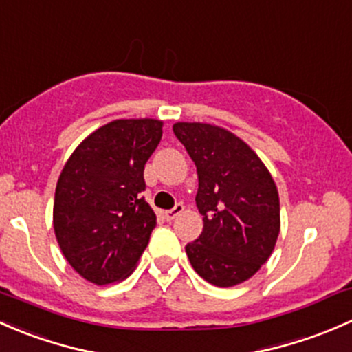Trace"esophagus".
<instances>
[{
  "mask_svg": "<svg viewBox=\"0 0 352 352\" xmlns=\"http://www.w3.org/2000/svg\"><path fill=\"white\" fill-rule=\"evenodd\" d=\"M183 210H184V206L181 205V203H177V205L175 206V208H171V210H168V212H164L166 219H168V220L176 219V217L179 215V213H183Z\"/></svg>",
  "mask_w": 352,
  "mask_h": 352,
  "instance_id": "esophagus-1",
  "label": "esophagus"
}]
</instances>
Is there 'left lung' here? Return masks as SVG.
I'll use <instances>...</instances> for the list:
<instances>
[{
	"mask_svg": "<svg viewBox=\"0 0 352 352\" xmlns=\"http://www.w3.org/2000/svg\"><path fill=\"white\" fill-rule=\"evenodd\" d=\"M198 173L203 232L186 245L208 283L229 288L254 276L280 234V197L264 162L242 139L210 123L173 125Z\"/></svg>",
	"mask_w": 352,
	"mask_h": 352,
	"instance_id": "obj_1",
	"label": "left lung"
}]
</instances>
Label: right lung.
<instances>
[{"instance_id": "obj_1", "label": "right lung", "mask_w": 352, "mask_h": 352, "mask_svg": "<svg viewBox=\"0 0 352 352\" xmlns=\"http://www.w3.org/2000/svg\"><path fill=\"white\" fill-rule=\"evenodd\" d=\"M162 137L154 118L113 120L67 159L54 198V232L67 263L95 285L133 273L155 227L144 168Z\"/></svg>"}]
</instances>
